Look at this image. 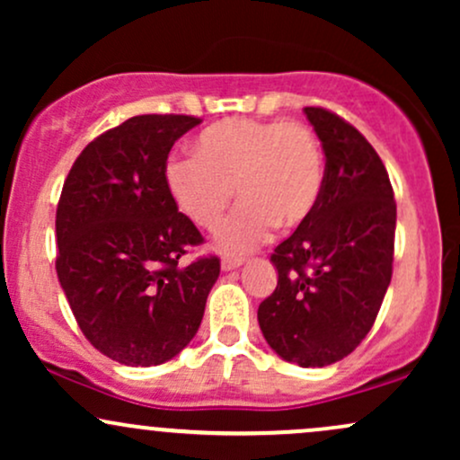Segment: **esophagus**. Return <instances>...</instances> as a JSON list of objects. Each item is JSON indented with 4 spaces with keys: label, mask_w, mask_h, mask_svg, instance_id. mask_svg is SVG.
Instances as JSON below:
<instances>
[{
    "label": "esophagus",
    "mask_w": 460,
    "mask_h": 460,
    "mask_svg": "<svg viewBox=\"0 0 460 460\" xmlns=\"http://www.w3.org/2000/svg\"><path fill=\"white\" fill-rule=\"evenodd\" d=\"M242 263H244L242 257H223V263H220V266H223L225 272H229V270H235V268H240Z\"/></svg>",
    "instance_id": "obj_1"
}]
</instances>
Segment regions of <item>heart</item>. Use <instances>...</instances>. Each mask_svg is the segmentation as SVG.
<instances>
[{
    "mask_svg": "<svg viewBox=\"0 0 460 460\" xmlns=\"http://www.w3.org/2000/svg\"><path fill=\"white\" fill-rule=\"evenodd\" d=\"M164 177L183 216L208 231L218 229L237 190L242 208L218 244L240 252L272 226L294 229L309 218L322 194L324 157L307 125L229 119L199 136L197 157H171Z\"/></svg>",
    "mask_w": 460,
    "mask_h": 460,
    "instance_id": "obj_1",
    "label": "heart"
}]
</instances>
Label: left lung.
Here are the masks:
<instances>
[{"instance_id":"8db88e82","label":"left lung","mask_w":460,"mask_h":460,"mask_svg":"<svg viewBox=\"0 0 460 460\" xmlns=\"http://www.w3.org/2000/svg\"><path fill=\"white\" fill-rule=\"evenodd\" d=\"M324 149L315 209L274 248V292L257 309L266 341L285 361L324 367L366 340L394 270L395 200L385 164L358 129L305 108Z\"/></svg>"}]
</instances>
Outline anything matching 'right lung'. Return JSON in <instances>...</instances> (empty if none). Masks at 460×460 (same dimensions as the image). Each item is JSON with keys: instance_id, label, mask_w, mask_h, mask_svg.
<instances>
[{"instance_id": "obj_1", "label": "right lung", "mask_w": 460, "mask_h": 460, "mask_svg": "<svg viewBox=\"0 0 460 460\" xmlns=\"http://www.w3.org/2000/svg\"><path fill=\"white\" fill-rule=\"evenodd\" d=\"M200 119L142 114L108 129L68 171L56 212V270L86 340L123 366L149 367L190 344L218 257L181 266L203 235L166 188L168 153Z\"/></svg>"}]
</instances>
